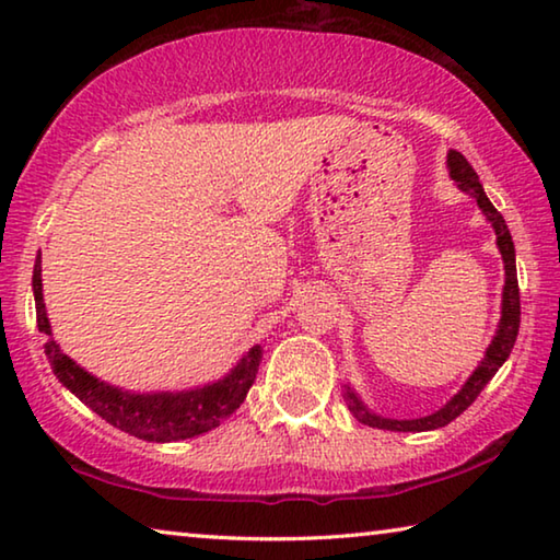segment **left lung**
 I'll list each match as a JSON object with an SVG mask.
<instances>
[{"label":"left lung","instance_id":"1","mask_svg":"<svg viewBox=\"0 0 560 560\" xmlns=\"http://www.w3.org/2000/svg\"><path fill=\"white\" fill-rule=\"evenodd\" d=\"M447 170L450 177L457 183L462 192H467L474 197L479 205L481 214L487 217V222L494 226L497 234V246L501 252V261H504V291H501V318L497 326V334L491 338V343L487 348L481 363L474 368V373L467 377V383L462 385V390L457 395L450 397L447 405H442L440 410H434L428 417H417V420H393V417H383L373 412L363 400H360L358 393L353 387L346 385V402L348 410L353 412L358 422L371 424V428L377 430H390V432H428V430H438L450 424L452 420L467 410V407L477 400V395L485 390L487 383L497 375L501 365L506 363V358L511 353V348L516 343L518 336V324H521V303H518V279H516V252H514V240H511L509 226L504 222V217L497 212V207L489 202V197L485 192V187L479 183V175L474 173V167L467 163V158L457 150H450L447 153Z\"/></svg>","mask_w":560,"mask_h":560}]
</instances>
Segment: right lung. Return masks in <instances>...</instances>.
I'll use <instances>...</instances> for the list:
<instances>
[{
    "mask_svg": "<svg viewBox=\"0 0 560 560\" xmlns=\"http://www.w3.org/2000/svg\"><path fill=\"white\" fill-rule=\"evenodd\" d=\"M34 303L36 326L46 338V358H49L54 375L71 390L83 405L110 422L113 428L132 434L145 442H177L220 428L234 410H240L246 393L257 377L261 363V346L246 350L230 373L220 381L189 387V390H163V393H132L110 385L75 363L51 338V324L46 316L44 287H42V257L34 264Z\"/></svg>",
    "mask_w": 560,
    "mask_h": 560,
    "instance_id": "1",
    "label": "right lung"
}]
</instances>
